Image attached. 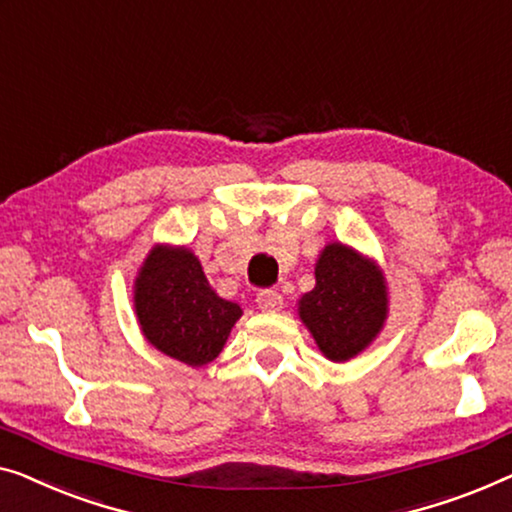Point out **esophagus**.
I'll list each match as a JSON object with an SVG mask.
<instances>
[{
	"instance_id": "34e87169",
	"label": "esophagus",
	"mask_w": 512,
	"mask_h": 512,
	"mask_svg": "<svg viewBox=\"0 0 512 512\" xmlns=\"http://www.w3.org/2000/svg\"><path fill=\"white\" fill-rule=\"evenodd\" d=\"M257 306L266 313H276L283 308V297L276 290H262L257 292Z\"/></svg>"
}]
</instances>
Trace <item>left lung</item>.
I'll list each match as a JSON object with an SVG mask.
<instances>
[{"label": "left lung", "mask_w": 512, "mask_h": 512, "mask_svg": "<svg viewBox=\"0 0 512 512\" xmlns=\"http://www.w3.org/2000/svg\"><path fill=\"white\" fill-rule=\"evenodd\" d=\"M299 320L322 355L348 362L376 341L390 313L385 273L341 241L327 243L315 262V287L297 301Z\"/></svg>", "instance_id": "1"}]
</instances>
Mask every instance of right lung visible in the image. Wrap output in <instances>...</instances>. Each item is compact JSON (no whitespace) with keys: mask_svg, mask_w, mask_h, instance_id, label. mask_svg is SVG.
<instances>
[{"mask_svg":"<svg viewBox=\"0 0 512 512\" xmlns=\"http://www.w3.org/2000/svg\"><path fill=\"white\" fill-rule=\"evenodd\" d=\"M134 313L155 350L206 366L225 348L243 308L218 297L190 248L155 243L136 271Z\"/></svg>","mask_w":512,"mask_h":512,"instance_id":"right-lung-1","label":"right lung"}]
</instances>
